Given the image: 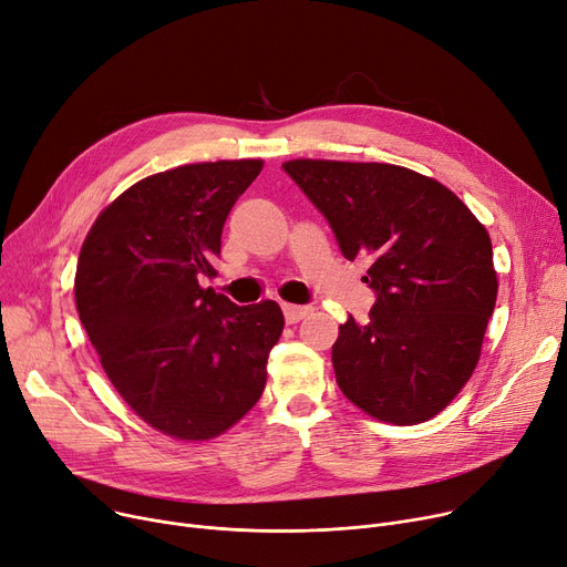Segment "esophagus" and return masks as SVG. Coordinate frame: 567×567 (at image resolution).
I'll use <instances>...</instances> for the list:
<instances>
[{"label":"esophagus","instance_id":"esophagus-1","mask_svg":"<svg viewBox=\"0 0 567 567\" xmlns=\"http://www.w3.org/2000/svg\"><path fill=\"white\" fill-rule=\"evenodd\" d=\"M313 309L311 307H297V305H284V316H286V322H299L302 318H307Z\"/></svg>","mask_w":567,"mask_h":567}]
</instances>
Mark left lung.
Segmentation results:
<instances>
[{
    "label": "left lung",
    "instance_id": "left-lung-1",
    "mask_svg": "<svg viewBox=\"0 0 567 567\" xmlns=\"http://www.w3.org/2000/svg\"><path fill=\"white\" fill-rule=\"evenodd\" d=\"M284 172L334 230L348 260H371L369 322L331 348L339 389L380 421L440 414L472 378L496 302L485 226L442 183L380 162L290 159Z\"/></svg>",
    "mask_w": 567,
    "mask_h": 567
}]
</instances>
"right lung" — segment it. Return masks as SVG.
I'll list each match as a JSON object with an SVG mask.
<instances>
[{
	"instance_id": "obj_1",
	"label": "right lung",
	"mask_w": 567,
	"mask_h": 567,
	"mask_svg": "<svg viewBox=\"0 0 567 567\" xmlns=\"http://www.w3.org/2000/svg\"><path fill=\"white\" fill-rule=\"evenodd\" d=\"M260 169V159H219L148 176L100 213L82 245V327L123 401L164 435L217 437L265 389L279 305L238 307L202 286Z\"/></svg>"
}]
</instances>
